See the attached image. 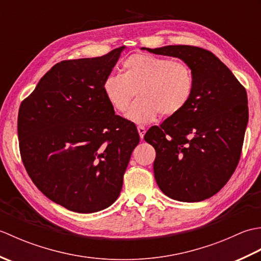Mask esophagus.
<instances>
[{
	"label": "esophagus",
	"instance_id": "34e87169",
	"mask_svg": "<svg viewBox=\"0 0 261 261\" xmlns=\"http://www.w3.org/2000/svg\"><path fill=\"white\" fill-rule=\"evenodd\" d=\"M137 129H138V132H139L140 138L141 139H143V137H145V134H146V127L143 125H138Z\"/></svg>",
	"mask_w": 261,
	"mask_h": 261
}]
</instances>
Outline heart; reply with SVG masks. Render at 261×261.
<instances>
[{
  "label": "heart",
  "instance_id": "heart-1",
  "mask_svg": "<svg viewBox=\"0 0 261 261\" xmlns=\"http://www.w3.org/2000/svg\"><path fill=\"white\" fill-rule=\"evenodd\" d=\"M103 93L111 107L124 113L135 97L126 118L136 123H148L160 114L173 118L190 103L194 76L190 66L146 53L132 54L122 63V75H109Z\"/></svg>",
  "mask_w": 261,
  "mask_h": 261
}]
</instances>
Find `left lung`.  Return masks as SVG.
I'll return each mask as SVG.
<instances>
[{
  "label": "left lung",
  "instance_id": "8db88e82",
  "mask_svg": "<svg viewBox=\"0 0 261 261\" xmlns=\"http://www.w3.org/2000/svg\"><path fill=\"white\" fill-rule=\"evenodd\" d=\"M149 53L181 59L194 76L190 103L147 131L156 150L153 173L160 190L180 202H201L218 193L239 164L248 123L246 88L206 49L166 46Z\"/></svg>",
  "mask_w": 261,
  "mask_h": 261
}]
</instances>
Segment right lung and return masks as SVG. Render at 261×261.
I'll list each match as a JSON object with an SVG mask.
<instances>
[{
  "mask_svg": "<svg viewBox=\"0 0 261 261\" xmlns=\"http://www.w3.org/2000/svg\"><path fill=\"white\" fill-rule=\"evenodd\" d=\"M124 48L56 64L20 105L19 147L28 175L43 195L74 212L94 213L115 202L140 140L102 88Z\"/></svg>",
  "mask_w": 261,
  "mask_h": 261,
  "instance_id": "obj_1",
  "label": "right lung"
}]
</instances>
